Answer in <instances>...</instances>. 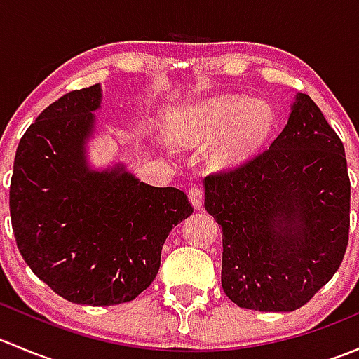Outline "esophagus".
I'll return each mask as SVG.
<instances>
[{
  "label": "esophagus",
  "mask_w": 359,
  "mask_h": 359,
  "mask_svg": "<svg viewBox=\"0 0 359 359\" xmlns=\"http://www.w3.org/2000/svg\"><path fill=\"white\" fill-rule=\"evenodd\" d=\"M189 201L193 203V206L196 210H200L201 208V205H203V189L200 186H193L189 189Z\"/></svg>",
  "instance_id": "esophagus-1"
}]
</instances>
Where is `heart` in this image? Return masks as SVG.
<instances>
[{"label":"heart","mask_w":359,"mask_h":359,"mask_svg":"<svg viewBox=\"0 0 359 359\" xmlns=\"http://www.w3.org/2000/svg\"><path fill=\"white\" fill-rule=\"evenodd\" d=\"M274 128V112L264 100L222 93L187 104L175 112L172 133L186 146H213L210 161L231 168L266 144Z\"/></svg>","instance_id":"heart-1"}]
</instances>
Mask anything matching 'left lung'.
I'll list each match as a JSON object with an SVG mask.
<instances>
[{"label":"left lung","mask_w":359,"mask_h":359,"mask_svg":"<svg viewBox=\"0 0 359 359\" xmlns=\"http://www.w3.org/2000/svg\"><path fill=\"white\" fill-rule=\"evenodd\" d=\"M205 210L222 227V288L236 306L288 313L340 267L351 184L342 140L306 93L271 147L208 175Z\"/></svg>","instance_id":"left-lung-1"}]
</instances>
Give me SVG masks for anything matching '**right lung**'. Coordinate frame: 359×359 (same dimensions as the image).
I'll return each instance as SVG.
<instances>
[{
  "label": "right lung",
  "instance_id": "right-lung-1",
  "mask_svg": "<svg viewBox=\"0 0 359 359\" xmlns=\"http://www.w3.org/2000/svg\"><path fill=\"white\" fill-rule=\"evenodd\" d=\"M102 88L69 92L20 139L10 184L17 247L53 292L83 306L130 302L156 278L170 231L193 213L177 187L140 182L125 163L93 168Z\"/></svg>",
  "mask_w": 359,
  "mask_h": 359
}]
</instances>
